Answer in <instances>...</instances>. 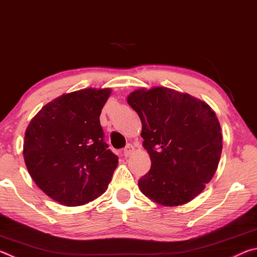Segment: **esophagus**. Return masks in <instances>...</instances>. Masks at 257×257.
<instances>
[{"label": "esophagus", "instance_id": "esophagus-1", "mask_svg": "<svg viewBox=\"0 0 257 257\" xmlns=\"http://www.w3.org/2000/svg\"><path fill=\"white\" fill-rule=\"evenodd\" d=\"M134 152H135V147H134L132 144H129V145H127V147H125V149L123 150V154H124L125 158H128V156L132 155V154L134 153Z\"/></svg>", "mask_w": 257, "mask_h": 257}]
</instances>
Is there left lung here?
<instances>
[{
  "mask_svg": "<svg viewBox=\"0 0 257 257\" xmlns=\"http://www.w3.org/2000/svg\"><path fill=\"white\" fill-rule=\"evenodd\" d=\"M127 102L141 118L143 147L152 162L139 189L163 206L193 201L220 162L222 135L215 112L189 94L159 86L135 89Z\"/></svg>",
  "mask_w": 257,
  "mask_h": 257,
  "instance_id": "left-lung-1",
  "label": "left lung"
}]
</instances>
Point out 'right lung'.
<instances>
[{
  "instance_id": "add662e5",
  "label": "right lung",
  "mask_w": 257,
  "mask_h": 257,
  "mask_svg": "<svg viewBox=\"0 0 257 257\" xmlns=\"http://www.w3.org/2000/svg\"><path fill=\"white\" fill-rule=\"evenodd\" d=\"M111 88L62 94L41 108L25 133L24 159L47 196L80 206L107 189L118 156L107 150L99 123Z\"/></svg>"
}]
</instances>
